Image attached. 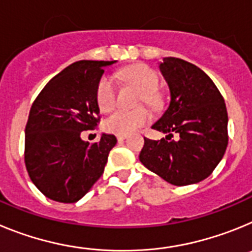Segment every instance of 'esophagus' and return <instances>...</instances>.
Returning a JSON list of instances; mask_svg holds the SVG:
<instances>
[{"mask_svg":"<svg viewBox=\"0 0 252 252\" xmlns=\"http://www.w3.org/2000/svg\"><path fill=\"white\" fill-rule=\"evenodd\" d=\"M125 139H126V136H124V135H117V141L119 142H122Z\"/></svg>","mask_w":252,"mask_h":252,"instance_id":"esophagus-1","label":"esophagus"}]
</instances>
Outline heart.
<instances>
[{"mask_svg":"<svg viewBox=\"0 0 252 252\" xmlns=\"http://www.w3.org/2000/svg\"><path fill=\"white\" fill-rule=\"evenodd\" d=\"M121 77L131 86L141 92L140 104H148L151 108H158L161 104V95L158 92L159 75L146 64L128 66L121 72ZM97 104L102 112H111L117 104V88L112 77L103 75L97 86ZM150 121V113L145 108L136 111H116L104 121L106 131L116 135H130L145 126Z\"/></svg>","mask_w":252,"mask_h":252,"instance_id":"1","label":"heart"}]
</instances>
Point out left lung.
<instances>
[{
	"mask_svg": "<svg viewBox=\"0 0 252 252\" xmlns=\"http://www.w3.org/2000/svg\"><path fill=\"white\" fill-rule=\"evenodd\" d=\"M170 90V103L151 126L168 133L145 137L140 161L173 186L199 183L212 174L228 144L226 104L212 79L197 65L164 58L159 65ZM178 133L177 140L171 139Z\"/></svg>",
	"mask_w": 252,
	"mask_h": 252,
	"instance_id": "obj_1",
	"label": "left lung"
}]
</instances>
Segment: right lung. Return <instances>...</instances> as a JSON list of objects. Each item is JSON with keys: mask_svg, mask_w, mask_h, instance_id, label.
Segmentation results:
<instances>
[{"mask_svg": "<svg viewBox=\"0 0 252 252\" xmlns=\"http://www.w3.org/2000/svg\"><path fill=\"white\" fill-rule=\"evenodd\" d=\"M116 63L79 60L51 78L31 106L25 128V165L29 177L45 197L75 203L103 174L113 135L102 133L90 144L82 131L99 122L97 86L104 66Z\"/></svg>", "mask_w": 252, "mask_h": 252, "instance_id": "add662e5", "label": "right lung"}]
</instances>
